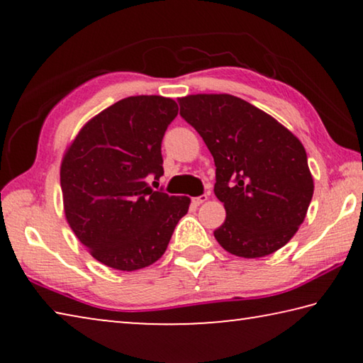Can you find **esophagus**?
<instances>
[{"instance_id": "34e87169", "label": "esophagus", "mask_w": 363, "mask_h": 363, "mask_svg": "<svg viewBox=\"0 0 363 363\" xmlns=\"http://www.w3.org/2000/svg\"><path fill=\"white\" fill-rule=\"evenodd\" d=\"M208 200V195H200V196H195V199H192V205L194 206H200L201 203H205V201Z\"/></svg>"}]
</instances>
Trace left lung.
<instances>
[{
	"instance_id": "obj_1",
	"label": "left lung",
	"mask_w": 363,
	"mask_h": 363,
	"mask_svg": "<svg viewBox=\"0 0 363 363\" xmlns=\"http://www.w3.org/2000/svg\"><path fill=\"white\" fill-rule=\"evenodd\" d=\"M179 106L216 164L214 195L225 208L224 224L214 230L218 243L248 259L285 247L314 194L301 140L240 97L192 94Z\"/></svg>"
}]
</instances>
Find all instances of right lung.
<instances>
[{"mask_svg": "<svg viewBox=\"0 0 363 363\" xmlns=\"http://www.w3.org/2000/svg\"><path fill=\"white\" fill-rule=\"evenodd\" d=\"M163 96H131L93 116L60 164L64 213L91 256L116 270L144 269L163 256L189 196L155 192L162 140L177 115Z\"/></svg>", "mask_w": 363, "mask_h": 363, "instance_id": "right-lung-1", "label": "right lung"}]
</instances>
